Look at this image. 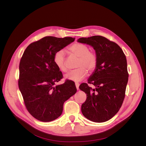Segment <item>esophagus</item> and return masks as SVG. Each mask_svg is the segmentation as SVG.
<instances>
[{
  "label": "esophagus",
  "instance_id": "34e87169",
  "mask_svg": "<svg viewBox=\"0 0 146 146\" xmlns=\"http://www.w3.org/2000/svg\"><path fill=\"white\" fill-rule=\"evenodd\" d=\"M79 85H80V84H79L78 83H76V88L77 90H79Z\"/></svg>",
  "mask_w": 146,
  "mask_h": 146
}]
</instances>
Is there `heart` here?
Here are the masks:
<instances>
[{
    "instance_id": "1",
    "label": "heart",
    "mask_w": 146,
    "mask_h": 146,
    "mask_svg": "<svg viewBox=\"0 0 146 146\" xmlns=\"http://www.w3.org/2000/svg\"><path fill=\"white\" fill-rule=\"evenodd\" d=\"M69 49L74 55L79 57L77 64L78 68L66 74L64 78L66 80L73 82H80L86 76L87 70L91 72L95 69L98 63L96 55L94 53L90 52V48L87 46L81 43L74 44ZM54 62L61 72L67 71L64 50H60L56 52L54 56Z\"/></svg>"
}]
</instances>
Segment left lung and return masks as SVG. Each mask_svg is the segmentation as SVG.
Wrapping results in <instances>:
<instances>
[{
    "instance_id": "obj_1",
    "label": "left lung",
    "mask_w": 146,
    "mask_h": 146,
    "mask_svg": "<svg viewBox=\"0 0 146 146\" xmlns=\"http://www.w3.org/2000/svg\"><path fill=\"white\" fill-rule=\"evenodd\" d=\"M77 42L93 47L98 60L94 72L88 83L80 85L86 94L82 105L83 115L95 122H104L119 111L125 98L129 74L125 54L116 43L102 36L79 38Z\"/></svg>"
}]
</instances>
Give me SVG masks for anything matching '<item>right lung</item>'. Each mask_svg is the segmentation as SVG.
Segmentation results:
<instances>
[{"label":"right lung","mask_w":146,"mask_h":146,"mask_svg":"<svg viewBox=\"0 0 146 146\" xmlns=\"http://www.w3.org/2000/svg\"><path fill=\"white\" fill-rule=\"evenodd\" d=\"M75 38L46 36L26 48L19 63L18 85L31 115L42 122L61 116L64 102L76 93L72 81L55 86L63 74L54 62L58 50L74 42Z\"/></svg>","instance_id":"add662e5"}]
</instances>
